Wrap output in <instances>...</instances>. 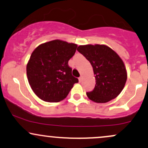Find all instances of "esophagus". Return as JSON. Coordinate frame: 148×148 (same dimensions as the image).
Here are the masks:
<instances>
[{"label": "esophagus", "instance_id": "obj_1", "mask_svg": "<svg viewBox=\"0 0 148 148\" xmlns=\"http://www.w3.org/2000/svg\"><path fill=\"white\" fill-rule=\"evenodd\" d=\"M79 81L80 83H81V81H82V77H81V76H80V77L79 78Z\"/></svg>", "mask_w": 148, "mask_h": 148}]
</instances>
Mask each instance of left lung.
<instances>
[{
  "label": "left lung",
  "instance_id": "left-lung-1",
  "mask_svg": "<svg viewBox=\"0 0 148 148\" xmlns=\"http://www.w3.org/2000/svg\"><path fill=\"white\" fill-rule=\"evenodd\" d=\"M77 51L90 62L96 84L87 92L90 99L106 103L121 92L127 81V72L123 61L111 48L105 45L79 46Z\"/></svg>",
  "mask_w": 148,
  "mask_h": 148
}]
</instances>
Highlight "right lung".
Here are the masks:
<instances>
[{
  "label": "right lung",
  "instance_id": "right-lung-1",
  "mask_svg": "<svg viewBox=\"0 0 148 148\" xmlns=\"http://www.w3.org/2000/svg\"><path fill=\"white\" fill-rule=\"evenodd\" d=\"M76 48L75 44L56 40L40 45L32 53L26 72L30 87L38 97L58 102L79 82L68 64Z\"/></svg>",
  "mask_w": 148,
  "mask_h": 148
}]
</instances>
